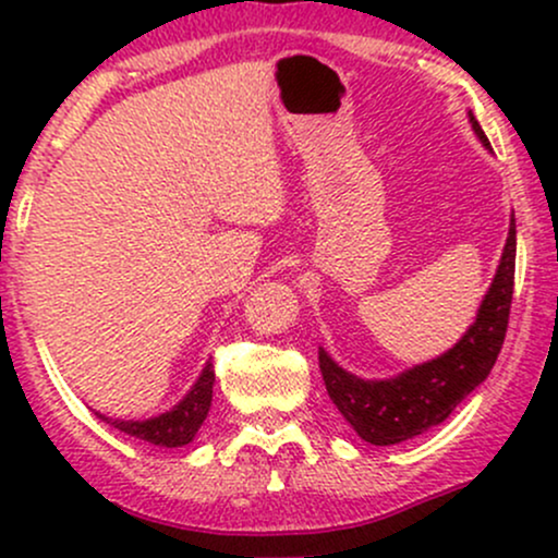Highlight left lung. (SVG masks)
Listing matches in <instances>:
<instances>
[{
    "label": "left lung",
    "instance_id": "1",
    "mask_svg": "<svg viewBox=\"0 0 558 558\" xmlns=\"http://www.w3.org/2000/svg\"><path fill=\"white\" fill-rule=\"evenodd\" d=\"M470 123L483 146L490 149V141L472 112ZM514 259L517 226L511 217L501 265L480 304L475 323L464 332L462 341L438 360L417 364L390 380H362L338 367L328 351L319 349V373L328 396L362 440L373 446H393L430 430L490 375L509 328Z\"/></svg>",
    "mask_w": 558,
    "mask_h": 558
}]
</instances>
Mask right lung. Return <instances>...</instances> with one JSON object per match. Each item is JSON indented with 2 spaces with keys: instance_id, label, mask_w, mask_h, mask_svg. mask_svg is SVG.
Wrapping results in <instances>:
<instances>
[{
  "instance_id": "add662e5",
  "label": "right lung",
  "mask_w": 558,
  "mask_h": 558,
  "mask_svg": "<svg viewBox=\"0 0 558 558\" xmlns=\"http://www.w3.org/2000/svg\"><path fill=\"white\" fill-rule=\"evenodd\" d=\"M213 386H215V369L213 364L202 369L194 388L183 396L181 403L170 409V412L159 414V417L136 422V420H110L107 414L96 412V417L110 422L120 433L133 435V438L146 440V444L178 448L191 444L196 438L198 427L207 420L209 407H213Z\"/></svg>"
}]
</instances>
